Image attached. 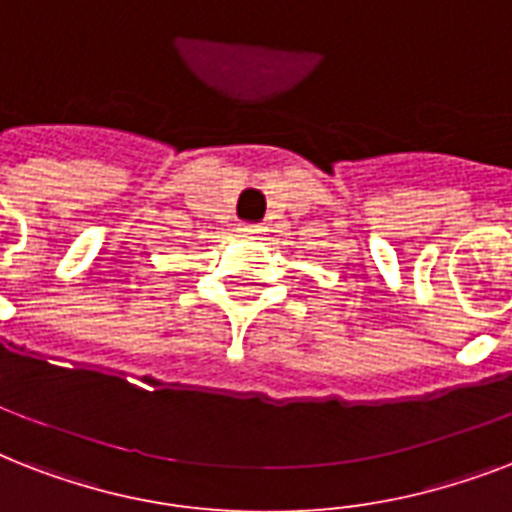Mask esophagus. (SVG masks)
Returning <instances> with one entry per match:
<instances>
[{
	"label": "esophagus",
	"instance_id": "esophagus-1",
	"mask_svg": "<svg viewBox=\"0 0 512 512\" xmlns=\"http://www.w3.org/2000/svg\"><path fill=\"white\" fill-rule=\"evenodd\" d=\"M239 231H244V233H257V231H260V225H257V223H241V225H239Z\"/></svg>",
	"mask_w": 512,
	"mask_h": 512
}]
</instances>
